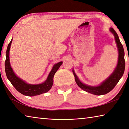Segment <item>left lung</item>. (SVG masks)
I'll return each instance as SVG.
<instances>
[{
    "mask_svg": "<svg viewBox=\"0 0 129 129\" xmlns=\"http://www.w3.org/2000/svg\"><path fill=\"white\" fill-rule=\"evenodd\" d=\"M110 31L114 35L117 46V48L118 49V64L114 71L111 74V76L108 78H107L105 81H104L100 85L96 86V87H92V86L86 85L85 84L82 83L79 80L78 78L76 76V74H75L74 72L73 71V73L75 77V80H76V83L79 87L84 91H86V92L91 93L93 95H104L113 90L114 87H115L116 85L118 82V81H120V78L122 77L124 71H125V58H124L125 52H124L123 46L121 44L120 39H119L118 35L115 31V30L113 28H111Z\"/></svg>",
    "mask_w": 129,
    "mask_h": 129,
    "instance_id": "left-lung-1",
    "label": "left lung"
}]
</instances>
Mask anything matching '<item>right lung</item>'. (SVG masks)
<instances>
[{
  "mask_svg": "<svg viewBox=\"0 0 129 129\" xmlns=\"http://www.w3.org/2000/svg\"><path fill=\"white\" fill-rule=\"evenodd\" d=\"M12 41V39L8 45L6 51V59L5 61V71L6 76L12 85L18 92L24 95L28 96H33L38 95L48 92L53 85V77H54L55 73L57 72L61 65L62 64V62L61 61L54 65L52 71L48 75L47 79L43 83L39 84V85L27 84L16 76L11 67L9 52Z\"/></svg>",
  "mask_w": 129,
  "mask_h": 129,
  "instance_id": "obj_1",
  "label": "right lung"
}]
</instances>
